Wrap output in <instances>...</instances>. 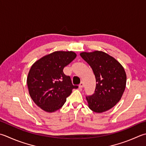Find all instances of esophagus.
<instances>
[{"label": "esophagus", "mask_w": 146, "mask_h": 146, "mask_svg": "<svg viewBox=\"0 0 146 146\" xmlns=\"http://www.w3.org/2000/svg\"><path fill=\"white\" fill-rule=\"evenodd\" d=\"M84 82H81V83H80V85H79V87H80V88H82V87H84Z\"/></svg>", "instance_id": "obj_1"}]
</instances>
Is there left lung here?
<instances>
[{"mask_svg": "<svg viewBox=\"0 0 146 146\" xmlns=\"http://www.w3.org/2000/svg\"><path fill=\"white\" fill-rule=\"evenodd\" d=\"M80 56L92 68L97 82L94 93L86 96L88 107L96 113L110 110L121 99L126 87L127 75L123 67L102 51L84 52Z\"/></svg>", "mask_w": 146, "mask_h": 146, "instance_id": "left-lung-1", "label": "left lung"}]
</instances>
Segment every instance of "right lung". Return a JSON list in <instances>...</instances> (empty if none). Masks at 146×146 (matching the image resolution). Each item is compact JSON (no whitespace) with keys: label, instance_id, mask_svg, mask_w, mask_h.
I'll list each match as a JSON object with an SVG mask.
<instances>
[{"label":"right lung","instance_id":"add662e5","mask_svg":"<svg viewBox=\"0 0 146 146\" xmlns=\"http://www.w3.org/2000/svg\"><path fill=\"white\" fill-rule=\"evenodd\" d=\"M76 57L72 51H56L31 66L27 78L28 90L33 102L44 111L52 113L60 109L73 88L78 87L63 72Z\"/></svg>","mask_w":146,"mask_h":146}]
</instances>
